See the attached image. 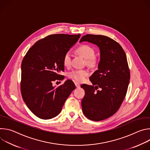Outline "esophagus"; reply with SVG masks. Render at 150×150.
Returning <instances> with one entry per match:
<instances>
[{"mask_svg": "<svg viewBox=\"0 0 150 150\" xmlns=\"http://www.w3.org/2000/svg\"><path fill=\"white\" fill-rule=\"evenodd\" d=\"M75 86H76V88H79L80 87V84L79 83H78L77 82H75Z\"/></svg>", "mask_w": 150, "mask_h": 150, "instance_id": "esophagus-1", "label": "esophagus"}]
</instances>
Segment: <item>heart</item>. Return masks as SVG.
Returning <instances> with one entry per match:
<instances>
[{"label":"heart","mask_w":150,"mask_h":150,"mask_svg":"<svg viewBox=\"0 0 150 150\" xmlns=\"http://www.w3.org/2000/svg\"><path fill=\"white\" fill-rule=\"evenodd\" d=\"M78 54L86 59L87 65L94 67L97 65V60L94 57V49L87 45H83L76 49ZM63 65L65 67H69L71 65V54L69 52H67L63 58ZM88 71L87 70H74L68 74V77L77 82H82L88 75Z\"/></svg>","instance_id":"1"}]
</instances>
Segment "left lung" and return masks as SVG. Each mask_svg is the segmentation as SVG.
I'll return each mask as SVG.
<instances>
[{
  "label": "left lung",
  "instance_id": "1",
  "mask_svg": "<svg viewBox=\"0 0 150 150\" xmlns=\"http://www.w3.org/2000/svg\"><path fill=\"white\" fill-rule=\"evenodd\" d=\"M82 41L92 42L100 50L98 69L90 78L93 85H81L85 90L81 101L83 113L91 120L100 121L119 110L127 93L130 71L125 51L112 38L87 34L82 37Z\"/></svg>",
  "mask_w": 150,
  "mask_h": 150
}]
</instances>
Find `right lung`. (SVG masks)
<instances>
[{
    "instance_id": "add662e5",
    "label": "right lung",
    "mask_w": 150,
    "mask_h": 150,
    "mask_svg": "<svg viewBox=\"0 0 150 150\" xmlns=\"http://www.w3.org/2000/svg\"><path fill=\"white\" fill-rule=\"evenodd\" d=\"M81 36L57 34L37 41L28 50L21 64V92L28 109L38 117L50 119L57 116L75 88L69 79L57 87L56 80L65 78L63 58Z\"/></svg>"
}]
</instances>
